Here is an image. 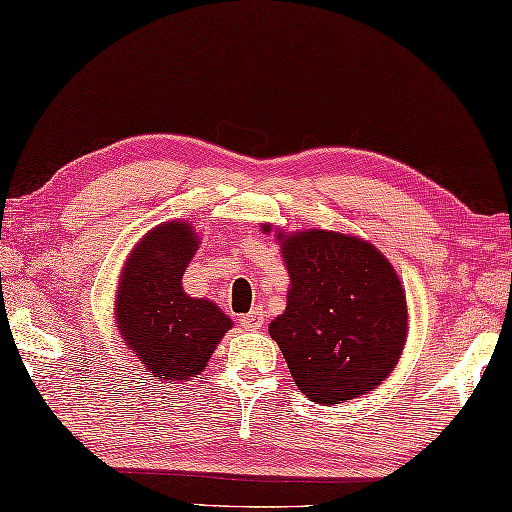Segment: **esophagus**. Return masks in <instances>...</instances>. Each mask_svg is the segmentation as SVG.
I'll return each instance as SVG.
<instances>
[{
    "label": "esophagus",
    "mask_w": 512,
    "mask_h": 512,
    "mask_svg": "<svg viewBox=\"0 0 512 512\" xmlns=\"http://www.w3.org/2000/svg\"><path fill=\"white\" fill-rule=\"evenodd\" d=\"M239 322H242L244 328H248V330H257V328L264 326V317H262V313H257V310H253V313L244 315L242 319H239Z\"/></svg>",
    "instance_id": "obj_1"
}]
</instances>
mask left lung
Listing matches in <instances>:
<instances>
[{
    "mask_svg": "<svg viewBox=\"0 0 512 512\" xmlns=\"http://www.w3.org/2000/svg\"><path fill=\"white\" fill-rule=\"evenodd\" d=\"M264 233L273 224H262ZM290 284L286 310L268 326L297 388L333 406L375 390L408 337L406 290L382 250L362 237L275 228Z\"/></svg>",
    "mask_w": 512,
    "mask_h": 512,
    "instance_id": "left-lung-1",
    "label": "left lung"
}]
</instances>
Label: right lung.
<instances>
[{"mask_svg":"<svg viewBox=\"0 0 512 512\" xmlns=\"http://www.w3.org/2000/svg\"><path fill=\"white\" fill-rule=\"evenodd\" d=\"M199 248L188 219L164 222L139 239L119 273L115 324L144 373L159 382H190L233 328L215 302L190 297L182 279Z\"/></svg>","mask_w":512,"mask_h":512,"instance_id":"add662e5","label":"right lung"}]
</instances>
